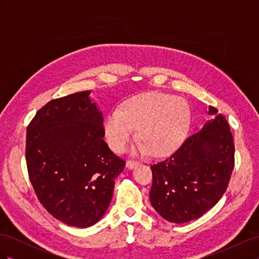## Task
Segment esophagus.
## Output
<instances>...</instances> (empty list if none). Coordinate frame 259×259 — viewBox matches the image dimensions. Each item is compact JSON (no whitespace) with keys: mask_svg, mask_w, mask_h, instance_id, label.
<instances>
[{"mask_svg":"<svg viewBox=\"0 0 259 259\" xmlns=\"http://www.w3.org/2000/svg\"><path fill=\"white\" fill-rule=\"evenodd\" d=\"M139 165V162L138 161H134V160H128L127 162H126V167L128 168V169H133V168H135V167H137Z\"/></svg>","mask_w":259,"mask_h":259,"instance_id":"1","label":"esophagus"}]
</instances>
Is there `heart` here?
<instances>
[{"label":"heart","instance_id":"b5f03b06","mask_svg":"<svg viewBox=\"0 0 259 259\" xmlns=\"http://www.w3.org/2000/svg\"><path fill=\"white\" fill-rule=\"evenodd\" d=\"M190 126L187 101L168 94L145 93L125 100L105 120L106 139L115 152L127 146L137 127L139 151L163 155L177 148Z\"/></svg>","mask_w":259,"mask_h":259}]
</instances>
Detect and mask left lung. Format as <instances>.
<instances>
[{"instance_id": "obj_1", "label": "left lung", "mask_w": 259, "mask_h": 259, "mask_svg": "<svg viewBox=\"0 0 259 259\" xmlns=\"http://www.w3.org/2000/svg\"><path fill=\"white\" fill-rule=\"evenodd\" d=\"M213 120L188 137L168 158L151 165L150 202L167 222L183 224L201 217L222 199L234 165L229 124L217 109Z\"/></svg>"}]
</instances>
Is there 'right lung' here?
I'll return each instance as SVG.
<instances>
[{
  "label": "right lung",
  "instance_id": "1",
  "mask_svg": "<svg viewBox=\"0 0 259 259\" xmlns=\"http://www.w3.org/2000/svg\"><path fill=\"white\" fill-rule=\"evenodd\" d=\"M90 94L51 100L27 128V167L38 201L58 221L77 228L104 216L125 165L103 139V113Z\"/></svg>",
  "mask_w": 259,
  "mask_h": 259
}]
</instances>
